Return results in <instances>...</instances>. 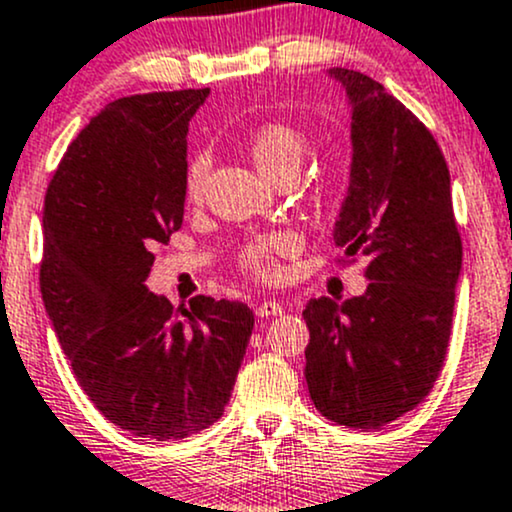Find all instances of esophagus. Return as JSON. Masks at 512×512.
<instances>
[{
    "mask_svg": "<svg viewBox=\"0 0 512 512\" xmlns=\"http://www.w3.org/2000/svg\"><path fill=\"white\" fill-rule=\"evenodd\" d=\"M280 314H283V304L275 302V300H266L256 307V317H261V319L280 317Z\"/></svg>",
    "mask_w": 512,
    "mask_h": 512,
    "instance_id": "esophagus-1",
    "label": "esophagus"
}]
</instances>
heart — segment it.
Masks as SVG:
<instances>
[{
	"label": "heart",
	"instance_id": "b5f03b06",
	"mask_svg": "<svg viewBox=\"0 0 512 512\" xmlns=\"http://www.w3.org/2000/svg\"><path fill=\"white\" fill-rule=\"evenodd\" d=\"M307 137L287 123H266L249 137L251 162L268 181H278L283 176H297L307 157ZM208 176V162L203 157L193 159L186 169V198L200 200ZM300 241L290 232H273L251 241L241 254L246 271L261 278H271L278 271V258L295 254Z\"/></svg>",
	"mask_w": 512,
	"mask_h": 512
}]
</instances>
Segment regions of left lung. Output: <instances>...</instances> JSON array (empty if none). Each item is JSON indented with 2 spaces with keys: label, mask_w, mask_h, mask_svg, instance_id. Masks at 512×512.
<instances>
[{
  "label": "left lung",
  "mask_w": 512,
  "mask_h": 512,
  "mask_svg": "<svg viewBox=\"0 0 512 512\" xmlns=\"http://www.w3.org/2000/svg\"><path fill=\"white\" fill-rule=\"evenodd\" d=\"M326 74L346 91L353 145L333 241L346 258H370V285L346 302H307L304 377L321 416L375 430L421 404L438 380L462 241L450 171L426 125L367 74Z\"/></svg>",
  "instance_id": "8db88e82"
}]
</instances>
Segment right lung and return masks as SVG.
Here are the masks:
<instances>
[{"instance_id": "1", "label": "right lung", "mask_w": 512, "mask_h": 512, "mask_svg": "<svg viewBox=\"0 0 512 512\" xmlns=\"http://www.w3.org/2000/svg\"><path fill=\"white\" fill-rule=\"evenodd\" d=\"M210 89L103 106L57 166L43 208L40 292L74 377L118 428L181 440L225 411L254 312L149 292L157 244L183 222L186 135Z\"/></svg>"}]
</instances>
